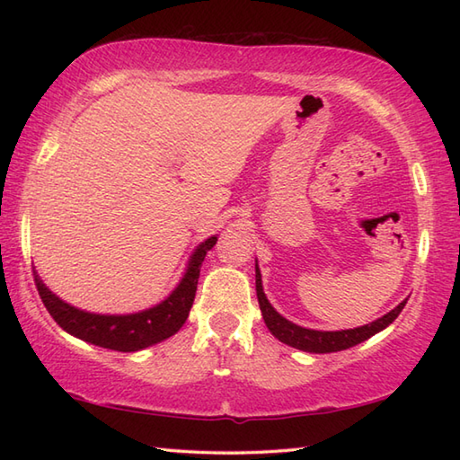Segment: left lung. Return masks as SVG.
Listing matches in <instances>:
<instances>
[{"mask_svg": "<svg viewBox=\"0 0 460 460\" xmlns=\"http://www.w3.org/2000/svg\"><path fill=\"white\" fill-rule=\"evenodd\" d=\"M255 272H257L255 285H257L259 306L262 312V320H265V324L270 330V334L279 338L282 344H288V346L302 349V351H310V354H330V351H341V349H348L356 344H361L364 340L371 338L374 334H377V332H381L392 324V322L399 316V312H402L403 306L407 305V298H405L403 302H399V305L392 312H387L385 316H381L376 322H371V324L359 326V328L338 330V332L310 330V328H302L298 324H292L290 320L280 316L279 312L270 306V302L267 300L265 292H262L259 265H255Z\"/></svg>", "mask_w": 460, "mask_h": 460, "instance_id": "left-lung-1", "label": "left lung"}]
</instances>
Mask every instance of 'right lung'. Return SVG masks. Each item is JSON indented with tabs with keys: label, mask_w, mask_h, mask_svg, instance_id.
<instances>
[{
	"label": "right lung",
	"mask_w": 460,
	"mask_h": 460,
	"mask_svg": "<svg viewBox=\"0 0 460 460\" xmlns=\"http://www.w3.org/2000/svg\"><path fill=\"white\" fill-rule=\"evenodd\" d=\"M215 243H217V237L213 235L193 251L183 279L168 298L148 310L136 312V314H93V312L79 310L53 295L35 270L33 279L49 314L68 334L101 348L138 351L173 336L185 324L193 305L195 290H198L201 262Z\"/></svg>",
	"instance_id": "right-lung-1"
}]
</instances>
